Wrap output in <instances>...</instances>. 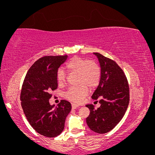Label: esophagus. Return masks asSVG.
<instances>
[{"mask_svg": "<svg viewBox=\"0 0 155 155\" xmlns=\"http://www.w3.org/2000/svg\"><path fill=\"white\" fill-rule=\"evenodd\" d=\"M79 107V105H78V104H72V108H73V109H77V108Z\"/></svg>", "mask_w": 155, "mask_h": 155, "instance_id": "1", "label": "esophagus"}]
</instances>
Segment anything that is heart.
I'll return each instance as SVG.
<instances>
[{"label":"heart","mask_w":155,"mask_h":155,"mask_svg":"<svg viewBox=\"0 0 155 155\" xmlns=\"http://www.w3.org/2000/svg\"><path fill=\"white\" fill-rule=\"evenodd\" d=\"M65 68L71 73L77 74V84L79 85L70 87L64 96L74 102H80L87 95L88 88L92 90L98 86L101 79L100 67L94 61L74 57L66 63ZM57 81L61 85L66 81V73L62 68L57 72Z\"/></svg>","instance_id":"b5f03b06"}]
</instances>
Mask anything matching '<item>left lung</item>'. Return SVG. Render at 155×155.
I'll return each mask as SVG.
<instances>
[{
    "mask_svg": "<svg viewBox=\"0 0 155 155\" xmlns=\"http://www.w3.org/2000/svg\"><path fill=\"white\" fill-rule=\"evenodd\" d=\"M94 54L100 63L101 79L92 98L99 99L101 106L94 109L92 104L86 105L90 111L86 122L94 132L104 134L115 128L124 117L130 92L128 80L117 63L99 53Z\"/></svg>",
    "mask_w": 155,
    "mask_h": 155,
    "instance_id": "8db88e82",
    "label": "left lung"
}]
</instances>
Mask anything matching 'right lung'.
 <instances>
[{"mask_svg": "<svg viewBox=\"0 0 155 155\" xmlns=\"http://www.w3.org/2000/svg\"><path fill=\"white\" fill-rule=\"evenodd\" d=\"M68 58L47 56L37 60L25 76L20 94L21 105L31 126L47 137L58 136L64 129L71 104L61 100L58 107L51 105V92L58 87L57 72Z\"/></svg>", "mask_w": 155, "mask_h": 155, "instance_id": "obj_1", "label": "right lung"}]
</instances>
